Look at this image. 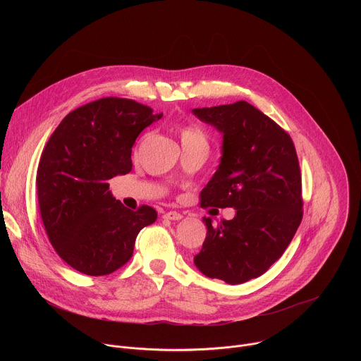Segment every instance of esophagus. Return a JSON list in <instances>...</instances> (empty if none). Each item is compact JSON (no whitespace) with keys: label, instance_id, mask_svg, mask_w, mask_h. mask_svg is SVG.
I'll use <instances>...</instances> for the list:
<instances>
[{"label":"esophagus","instance_id":"1","mask_svg":"<svg viewBox=\"0 0 361 361\" xmlns=\"http://www.w3.org/2000/svg\"><path fill=\"white\" fill-rule=\"evenodd\" d=\"M163 217L166 220H181L183 219V216L180 213H177V212H167V213L163 214Z\"/></svg>","mask_w":361,"mask_h":361}]
</instances>
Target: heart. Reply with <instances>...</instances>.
Instances as JSON below:
<instances>
[{
  "mask_svg": "<svg viewBox=\"0 0 361 361\" xmlns=\"http://www.w3.org/2000/svg\"><path fill=\"white\" fill-rule=\"evenodd\" d=\"M180 138L183 145H204L209 147V138L200 127L184 124L180 127Z\"/></svg>",
  "mask_w": 361,
  "mask_h": 361,
  "instance_id": "heart-1",
  "label": "heart"
}]
</instances>
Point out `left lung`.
Here are the masks:
<instances>
[{"instance_id": "1", "label": "left lung", "mask_w": 361, "mask_h": 361, "mask_svg": "<svg viewBox=\"0 0 361 361\" xmlns=\"http://www.w3.org/2000/svg\"><path fill=\"white\" fill-rule=\"evenodd\" d=\"M224 134L219 170L200 192L201 209L233 207L212 224L194 264L210 279L241 284L264 274L286 251L302 219L301 174L294 142L247 101L192 110Z\"/></svg>"}]
</instances>
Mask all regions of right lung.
<instances>
[{
	"label": "right lung",
	"mask_w": 361,
	"mask_h": 361,
	"mask_svg": "<svg viewBox=\"0 0 361 361\" xmlns=\"http://www.w3.org/2000/svg\"><path fill=\"white\" fill-rule=\"evenodd\" d=\"M161 114L128 98L106 97L67 114L42 149L37 170L39 214L49 243L74 270L107 276L131 259L138 233L157 220L111 195L109 180L133 169L131 148Z\"/></svg>",
	"instance_id": "right-lung-1"
}]
</instances>
